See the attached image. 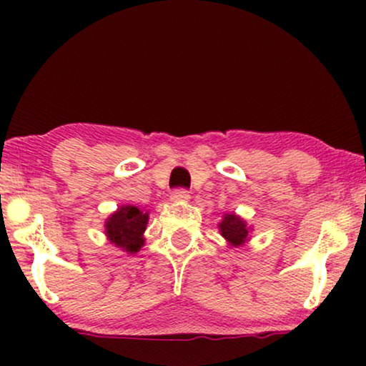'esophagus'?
Wrapping results in <instances>:
<instances>
[{"label": "esophagus", "instance_id": "34e87169", "mask_svg": "<svg viewBox=\"0 0 366 366\" xmlns=\"http://www.w3.org/2000/svg\"><path fill=\"white\" fill-rule=\"evenodd\" d=\"M169 199H172V202H188L189 193L187 189H174V192L169 194Z\"/></svg>", "mask_w": 366, "mask_h": 366}]
</instances>
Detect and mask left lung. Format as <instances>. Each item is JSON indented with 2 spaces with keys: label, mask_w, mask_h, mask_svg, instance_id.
<instances>
[{
  "label": "left lung",
  "mask_w": 366,
  "mask_h": 366,
  "mask_svg": "<svg viewBox=\"0 0 366 366\" xmlns=\"http://www.w3.org/2000/svg\"><path fill=\"white\" fill-rule=\"evenodd\" d=\"M219 234L227 239L229 248L243 247L244 243L249 242V233L253 228L247 223V219L238 217L237 213H224L222 222L218 223Z\"/></svg>",
  "instance_id": "8db88e82"
}]
</instances>
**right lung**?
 <instances>
[{
    "label": "right lung",
    "instance_id": "right-lung-1",
    "mask_svg": "<svg viewBox=\"0 0 366 366\" xmlns=\"http://www.w3.org/2000/svg\"><path fill=\"white\" fill-rule=\"evenodd\" d=\"M149 219V212L134 207V204H122L104 222V234L108 242L127 252L128 254L138 253L144 244V229Z\"/></svg>",
    "mask_w": 366,
    "mask_h": 366
}]
</instances>
